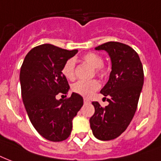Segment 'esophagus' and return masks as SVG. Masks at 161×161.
<instances>
[{
  "label": "esophagus",
  "instance_id": "1",
  "mask_svg": "<svg viewBox=\"0 0 161 161\" xmlns=\"http://www.w3.org/2000/svg\"><path fill=\"white\" fill-rule=\"evenodd\" d=\"M83 101H84V104H86V103H90V101L88 100V99H86V98H84V99H83Z\"/></svg>",
  "mask_w": 161,
  "mask_h": 161
}]
</instances>
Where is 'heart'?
Segmentation results:
<instances>
[{
    "label": "heart",
    "mask_w": 161,
    "mask_h": 161,
    "mask_svg": "<svg viewBox=\"0 0 161 161\" xmlns=\"http://www.w3.org/2000/svg\"><path fill=\"white\" fill-rule=\"evenodd\" d=\"M82 60L85 63L89 64L92 68H95V72L99 76L104 77L108 74V68L103 64V58L99 53L90 52L86 53L82 57ZM61 72L67 80H73L75 78V58H70L67 59L63 64ZM100 82L97 80H79L75 83L72 86V91L82 97H90L96 91L100 88Z\"/></svg>",
    "instance_id": "b5f03b06"
}]
</instances>
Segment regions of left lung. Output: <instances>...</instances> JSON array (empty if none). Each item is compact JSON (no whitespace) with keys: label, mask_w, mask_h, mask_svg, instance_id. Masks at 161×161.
I'll list each match as a JSON object with an SVG mask.
<instances>
[{"label":"left lung","mask_w":161,"mask_h":161,"mask_svg":"<svg viewBox=\"0 0 161 161\" xmlns=\"http://www.w3.org/2000/svg\"><path fill=\"white\" fill-rule=\"evenodd\" d=\"M96 49L107 51L112 60L109 80L101 90L109 104L103 108L92 102L95 113L90 125L97 139L107 141L120 136L134 118L144 85V69L139 54L127 44L108 42Z\"/></svg>","instance_id":"left-lung-1"}]
</instances>
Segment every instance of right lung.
<instances>
[{
    "label": "right lung",
    "instance_id": "add662e5",
    "mask_svg": "<svg viewBox=\"0 0 161 161\" xmlns=\"http://www.w3.org/2000/svg\"><path fill=\"white\" fill-rule=\"evenodd\" d=\"M77 52L45 43L32 48L21 67L22 97L28 118L38 134L49 141L60 142L69 136L72 120L83 106L81 96L74 92L65 99L55 97L69 92L61 69Z\"/></svg>",
    "mask_w": 161,
    "mask_h": 161
}]
</instances>
